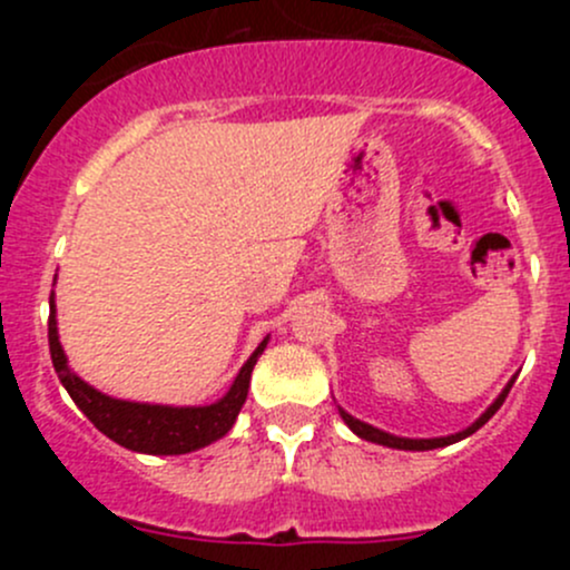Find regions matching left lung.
Instances as JSON below:
<instances>
[{"mask_svg": "<svg viewBox=\"0 0 570 570\" xmlns=\"http://www.w3.org/2000/svg\"><path fill=\"white\" fill-rule=\"evenodd\" d=\"M513 383H515V377L513 381L508 383V386H504V392L497 396V400L491 402V407H488L485 413H482L480 419H476L474 424H471V428H465V430H461V433H455V435H444V439H400V435H392V433H383V430H377V428H372V424H366V422H361V419H355V416H350L347 411H342V407H338V413H342V419H344V424H347L350 430H353L355 435H358V439H364V441H372V444H383V446H392V450H411V452H424V450H439V446H450V444H455V441H461V439H465V435H471V433H476V430L482 428V424L488 422V419L493 416V413L499 411V407H502V402H504V396H508V392L510 389H513Z\"/></svg>", "mask_w": 570, "mask_h": 570, "instance_id": "obj_1", "label": "left lung"}]
</instances>
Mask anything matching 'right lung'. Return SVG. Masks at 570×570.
Segmentation results:
<instances>
[{
  "label": "right lung",
  "instance_id": "right-lung-1",
  "mask_svg": "<svg viewBox=\"0 0 570 570\" xmlns=\"http://www.w3.org/2000/svg\"><path fill=\"white\" fill-rule=\"evenodd\" d=\"M57 308L55 292L49 297V353L55 364L57 377L77 402L79 411L96 424V430L112 439L115 444L126 446L131 452L142 455H184L195 452L200 446H209L212 441L223 439L237 422L245 400H248L250 372L256 366L258 355L267 347V338L253 350V355L245 361L239 375L234 377L232 389L226 396H220L212 405L198 407H174V405H148V402H129L115 400V396L101 394L99 389L88 386L79 375H73L68 366L66 353H62L60 336H57Z\"/></svg>",
  "mask_w": 570,
  "mask_h": 570
}]
</instances>
